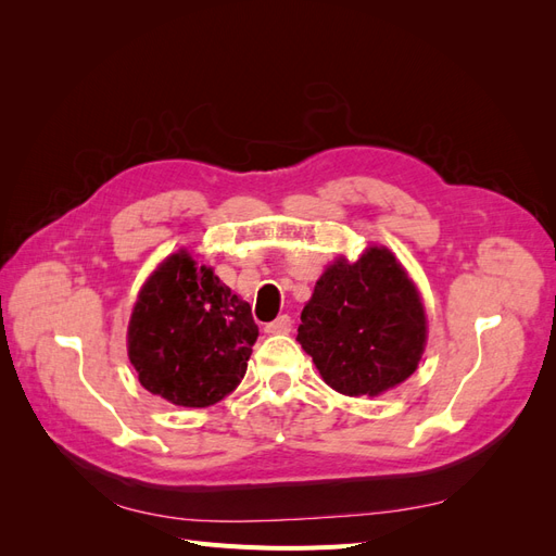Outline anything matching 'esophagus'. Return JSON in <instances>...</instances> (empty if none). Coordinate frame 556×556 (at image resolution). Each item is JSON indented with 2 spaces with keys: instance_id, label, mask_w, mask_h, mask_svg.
I'll list each match as a JSON object with an SVG mask.
<instances>
[{
  "instance_id": "obj_1",
  "label": "esophagus",
  "mask_w": 556,
  "mask_h": 556,
  "mask_svg": "<svg viewBox=\"0 0 556 556\" xmlns=\"http://www.w3.org/2000/svg\"><path fill=\"white\" fill-rule=\"evenodd\" d=\"M264 331L266 333H290L292 331V317L290 315H280V317L274 319V323H268Z\"/></svg>"
}]
</instances>
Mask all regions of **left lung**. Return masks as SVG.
Listing matches in <instances>:
<instances>
[{"instance_id": "left-lung-1", "label": "left lung", "mask_w": 556, "mask_h": 556, "mask_svg": "<svg viewBox=\"0 0 556 556\" xmlns=\"http://www.w3.org/2000/svg\"><path fill=\"white\" fill-rule=\"evenodd\" d=\"M296 341L323 380L348 396H378L415 374L427 345L419 292L387 248L339 257L315 282Z\"/></svg>"}]
</instances>
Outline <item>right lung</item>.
<instances>
[{
	"label": "right lung",
	"instance_id": "add662e5",
	"mask_svg": "<svg viewBox=\"0 0 556 556\" xmlns=\"http://www.w3.org/2000/svg\"><path fill=\"white\" fill-rule=\"evenodd\" d=\"M260 329L250 304L188 250L166 257L134 304L127 352L150 394L206 408L243 380Z\"/></svg>",
	"mask_w": 556,
	"mask_h": 556
}]
</instances>
